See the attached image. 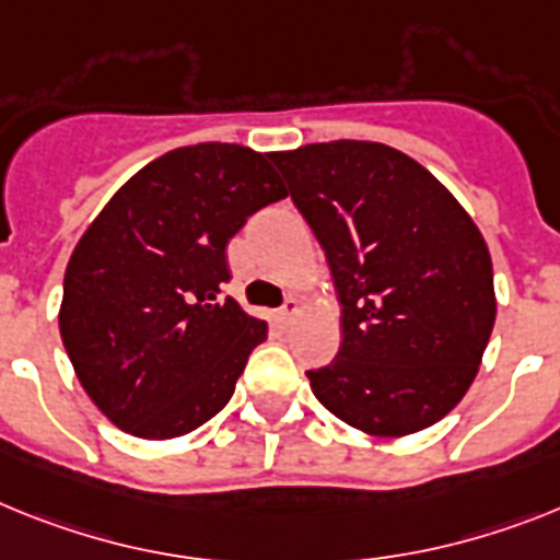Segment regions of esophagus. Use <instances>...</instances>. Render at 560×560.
I'll list each match as a JSON object with an SVG mask.
<instances>
[{"instance_id":"obj_1","label":"esophagus","mask_w":560,"mask_h":560,"mask_svg":"<svg viewBox=\"0 0 560 560\" xmlns=\"http://www.w3.org/2000/svg\"><path fill=\"white\" fill-rule=\"evenodd\" d=\"M299 310H302V304L295 302V299H288V302H284V307L276 310V322L284 324V327H288V324L293 322L295 316H299Z\"/></svg>"}]
</instances>
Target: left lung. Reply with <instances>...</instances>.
I'll list each match as a JSON object with an SVG mask.
<instances>
[{"instance_id":"left-lung-1","label":"left lung","mask_w":560,"mask_h":560,"mask_svg":"<svg viewBox=\"0 0 560 560\" xmlns=\"http://www.w3.org/2000/svg\"><path fill=\"white\" fill-rule=\"evenodd\" d=\"M324 247L341 347L313 396L378 439L427 430L462 401L495 324L492 258L453 192L378 142L270 153Z\"/></svg>"}]
</instances>
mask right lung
Here are the masks:
<instances>
[{"instance_id": "right-lung-1", "label": "right lung", "mask_w": 560, "mask_h": 560, "mask_svg": "<svg viewBox=\"0 0 560 560\" xmlns=\"http://www.w3.org/2000/svg\"><path fill=\"white\" fill-rule=\"evenodd\" d=\"M284 196L267 153L190 144L144 164L84 230L59 332L84 393L119 430L178 439L230 401L267 324L222 299L228 242Z\"/></svg>"}]
</instances>
